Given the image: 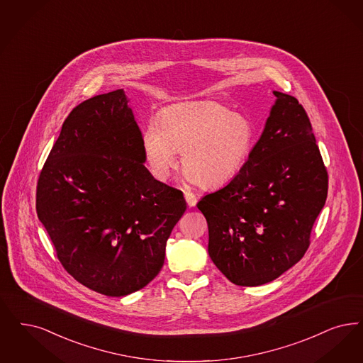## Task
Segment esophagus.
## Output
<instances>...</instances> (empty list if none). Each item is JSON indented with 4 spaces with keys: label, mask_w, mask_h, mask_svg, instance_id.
<instances>
[{
    "label": "esophagus",
    "mask_w": 363,
    "mask_h": 363,
    "mask_svg": "<svg viewBox=\"0 0 363 363\" xmlns=\"http://www.w3.org/2000/svg\"><path fill=\"white\" fill-rule=\"evenodd\" d=\"M184 194H185V200L188 203L189 206H194L197 203V197L194 193H191L190 190H184Z\"/></svg>",
    "instance_id": "obj_1"
}]
</instances>
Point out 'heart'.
<instances>
[{"label":"heart","instance_id":"heart-1","mask_svg":"<svg viewBox=\"0 0 363 363\" xmlns=\"http://www.w3.org/2000/svg\"><path fill=\"white\" fill-rule=\"evenodd\" d=\"M255 130L248 117L216 101L166 108L160 127L148 125L143 152L151 174L164 181L177 164L201 186H218L238 174L251 154Z\"/></svg>","mask_w":363,"mask_h":363}]
</instances>
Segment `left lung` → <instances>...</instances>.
Returning a JSON list of instances; mask_svg holds the SVG:
<instances>
[{"instance_id":"left-lung-1","label":"left lung","mask_w":363,"mask_h":363,"mask_svg":"<svg viewBox=\"0 0 363 363\" xmlns=\"http://www.w3.org/2000/svg\"><path fill=\"white\" fill-rule=\"evenodd\" d=\"M273 93L276 104L243 169L197 203L211 259L239 286L267 284L300 261L327 200L328 174L309 117L297 99Z\"/></svg>"}]
</instances>
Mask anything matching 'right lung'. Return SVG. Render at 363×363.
<instances>
[{
    "label": "right lung",
    "mask_w": 363,
    "mask_h": 363,
    "mask_svg": "<svg viewBox=\"0 0 363 363\" xmlns=\"http://www.w3.org/2000/svg\"><path fill=\"white\" fill-rule=\"evenodd\" d=\"M142 140L123 89L89 99L65 120L36 188L38 218L65 270L111 297L158 276L186 211L182 191L147 170Z\"/></svg>",
    "instance_id": "1"
}]
</instances>
